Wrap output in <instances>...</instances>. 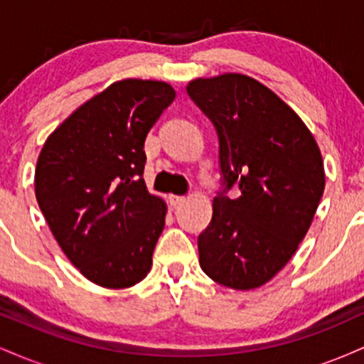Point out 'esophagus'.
Masks as SVG:
<instances>
[{"label": "esophagus", "instance_id": "esophagus-1", "mask_svg": "<svg viewBox=\"0 0 364 364\" xmlns=\"http://www.w3.org/2000/svg\"><path fill=\"white\" fill-rule=\"evenodd\" d=\"M168 198H169L171 205H179V203L185 202V196H181V195H169Z\"/></svg>", "mask_w": 364, "mask_h": 364}]
</instances>
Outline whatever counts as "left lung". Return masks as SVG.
Listing matches in <instances>:
<instances>
[{
  "label": "left lung",
  "instance_id": "1",
  "mask_svg": "<svg viewBox=\"0 0 364 364\" xmlns=\"http://www.w3.org/2000/svg\"><path fill=\"white\" fill-rule=\"evenodd\" d=\"M186 92L219 135L220 171L235 200L215 196L198 236L212 281L252 291L274 279L306 236L325 190L315 136L292 107L243 73L188 82Z\"/></svg>",
  "mask_w": 364,
  "mask_h": 364
}]
</instances>
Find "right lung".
<instances>
[{
	"label": "right lung",
	"instance_id": "1",
	"mask_svg": "<svg viewBox=\"0 0 364 364\" xmlns=\"http://www.w3.org/2000/svg\"><path fill=\"white\" fill-rule=\"evenodd\" d=\"M176 97L168 82L124 78L77 107L37 157L36 198L63 253L107 289L144 281L168 205L145 186L144 144Z\"/></svg>",
	"mask_w": 364,
	"mask_h": 364
}]
</instances>
